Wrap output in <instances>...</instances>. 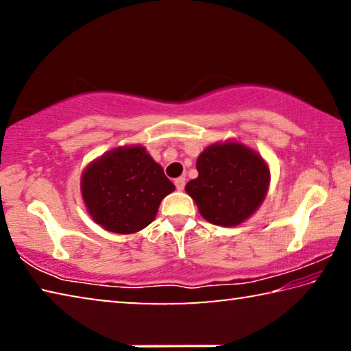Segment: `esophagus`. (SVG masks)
Returning <instances> with one entry per match:
<instances>
[{"instance_id": "34e87169", "label": "esophagus", "mask_w": 351, "mask_h": 351, "mask_svg": "<svg viewBox=\"0 0 351 351\" xmlns=\"http://www.w3.org/2000/svg\"><path fill=\"white\" fill-rule=\"evenodd\" d=\"M175 186H176L178 190H184V187H186V176L176 178V180H175Z\"/></svg>"}]
</instances>
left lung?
Returning <instances> with one entry per match:
<instances>
[{
	"label": "left lung",
	"instance_id": "1",
	"mask_svg": "<svg viewBox=\"0 0 351 351\" xmlns=\"http://www.w3.org/2000/svg\"><path fill=\"white\" fill-rule=\"evenodd\" d=\"M198 178L186 192L199 213L218 226H237L252 215L265 199L269 169L257 153L237 142L213 144L199 154Z\"/></svg>",
	"mask_w": 351,
	"mask_h": 351
}]
</instances>
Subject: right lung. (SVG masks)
I'll return each mask as SVG.
<instances>
[{
    "instance_id": "1",
    "label": "right lung",
    "mask_w": 351,
    "mask_h": 351,
    "mask_svg": "<svg viewBox=\"0 0 351 351\" xmlns=\"http://www.w3.org/2000/svg\"><path fill=\"white\" fill-rule=\"evenodd\" d=\"M173 182L144 147H125L106 153L82 176V195L88 212L104 229L133 234L147 228Z\"/></svg>"
}]
</instances>
